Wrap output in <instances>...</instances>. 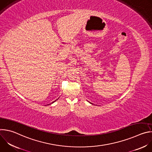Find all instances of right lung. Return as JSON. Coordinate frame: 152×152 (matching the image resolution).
<instances>
[{
  "label": "right lung",
  "instance_id": "add662e5",
  "mask_svg": "<svg viewBox=\"0 0 152 152\" xmlns=\"http://www.w3.org/2000/svg\"><path fill=\"white\" fill-rule=\"evenodd\" d=\"M55 101H56V100H55ZM53 102H55V101H54V102H52V103H53Z\"/></svg>",
  "mask_w": 152,
  "mask_h": 152
}]
</instances>
